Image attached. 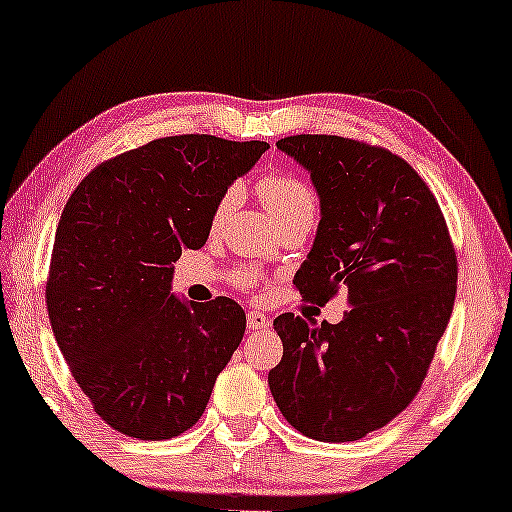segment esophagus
Listing matches in <instances>:
<instances>
[{
    "label": "esophagus",
    "mask_w": 512,
    "mask_h": 512,
    "mask_svg": "<svg viewBox=\"0 0 512 512\" xmlns=\"http://www.w3.org/2000/svg\"><path fill=\"white\" fill-rule=\"evenodd\" d=\"M247 326H249V331H263V328L270 326V321L261 310H251L247 314Z\"/></svg>",
    "instance_id": "obj_1"
}]
</instances>
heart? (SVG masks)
<instances>
[{"label":"heart","mask_w":512,"mask_h":512,"mask_svg":"<svg viewBox=\"0 0 512 512\" xmlns=\"http://www.w3.org/2000/svg\"><path fill=\"white\" fill-rule=\"evenodd\" d=\"M256 191H258V198L263 200V205L268 207L272 219L277 221V226H282V223L291 219H300V216H305V219H314V212H317V195H314L312 188L307 186L303 179L293 177V174H282V172L268 174V177L258 181ZM235 202H237L235 188H230V191L221 195L212 214V230H219L223 223H226L228 214L233 212ZM237 282L251 284L254 282V272L251 270L240 272V275H237Z\"/></svg>","instance_id":"obj_1"}]
</instances>
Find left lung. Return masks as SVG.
<instances>
[{"label":"left lung","instance_id":"left-lung-1","mask_svg":"<svg viewBox=\"0 0 512 512\" xmlns=\"http://www.w3.org/2000/svg\"><path fill=\"white\" fill-rule=\"evenodd\" d=\"M307 170L321 219L293 284L324 305L345 293L338 324L279 314L284 356L268 384L293 429L347 443L382 429L422 387L450 321L457 256L443 212L391 151L335 135L279 139Z\"/></svg>","mask_w":512,"mask_h":512}]
</instances>
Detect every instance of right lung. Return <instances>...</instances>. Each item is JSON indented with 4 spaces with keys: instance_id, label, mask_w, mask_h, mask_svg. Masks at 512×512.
Segmentation results:
<instances>
[{
    "instance_id": "obj_1",
    "label": "right lung",
    "mask_w": 512,
    "mask_h": 512,
    "mask_svg": "<svg viewBox=\"0 0 512 512\" xmlns=\"http://www.w3.org/2000/svg\"><path fill=\"white\" fill-rule=\"evenodd\" d=\"M268 149L212 135L153 139L97 165L67 200L48 319L76 384L125 436L191 429L240 347L242 307L177 298L172 263L207 242L216 202Z\"/></svg>"
}]
</instances>
